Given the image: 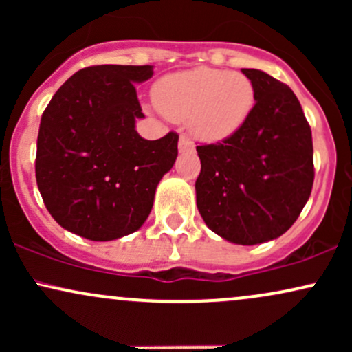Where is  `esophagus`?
I'll list each match as a JSON object with an SVG mask.
<instances>
[{
  "label": "esophagus",
  "mask_w": 352,
  "mask_h": 352,
  "mask_svg": "<svg viewBox=\"0 0 352 352\" xmlns=\"http://www.w3.org/2000/svg\"><path fill=\"white\" fill-rule=\"evenodd\" d=\"M193 148H195V145H193L192 140H190V137L182 134L180 139H179V151L180 152H188V151H193Z\"/></svg>",
  "instance_id": "34e87169"
}]
</instances>
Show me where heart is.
<instances>
[{
    "mask_svg": "<svg viewBox=\"0 0 352 352\" xmlns=\"http://www.w3.org/2000/svg\"><path fill=\"white\" fill-rule=\"evenodd\" d=\"M153 100L168 119L188 120L199 139L218 142L246 124L256 92L243 72L195 67L164 76L153 86Z\"/></svg>",
    "mask_w": 352,
    "mask_h": 352,
    "instance_id": "heart-1",
    "label": "heart"
}]
</instances>
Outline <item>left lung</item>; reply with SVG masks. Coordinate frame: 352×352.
Masks as SVG:
<instances>
[{
  "label": "left lung",
  "mask_w": 352,
  "mask_h": 352,
  "mask_svg": "<svg viewBox=\"0 0 352 352\" xmlns=\"http://www.w3.org/2000/svg\"><path fill=\"white\" fill-rule=\"evenodd\" d=\"M241 72L252 79L256 102L236 134L197 147V207L217 235L258 245L289 230L308 201L313 137L292 89L260 69Z\"/></svg>",
  "instance_id": "8db88e82"
}]
</instances>
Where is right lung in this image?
Returning <instances> with one entry per match:
<instances>
[{
  "label": "right lung",
  "mask_w": 352,
  "mask_h": 352,
  "mask_svg": "<svg viewBox=\"0 0 352 352\" xmlns=\"http://www.w3.org/2000/svg\"><path fill=\"white\" fill-rule=\"evenodd\" d=\"M153 66L104 64L80 69L43 112L36 182L63 228L92 241L131 235L151 213L157 185L175 164L179 135L145 140L135 82Z\"/></svg>",
  "instance_id": "right-lung-1"
}]
</instances>
